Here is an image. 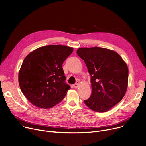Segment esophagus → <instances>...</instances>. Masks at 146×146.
<instances>
[{"label": "esophagus", "instance_id": "obj_1", "mask_svg": "<svg viewBox=\"0 0 146 146\" xmlns=\"http://www.w3.org/2000/svg\"><path fill=\"white\" fill-rule=\"evenodd\" d=\"M79 85H80V83H79V82L77 81V82H76V83H75V84L74 85V88H78V86H79Z\"/></svg>", "mask_w": 146, "mask_h": 146}]
</instances>
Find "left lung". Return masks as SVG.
Returning a JSON list of instances; mask_svg holds the SVG:
<instances>
[{
	"mask_svg": "<svg viewBox=\"0 0 146 146\" xmlns=\"http://www.w3.org/2000/svg\"><path fill=\"white\" fill-rule=\"evenodd\" d=\"M90 74L92 94L84 100L96 112H106L124 97L128 86L129 70L120 55L101 47L80 48L76 51Z\"/></svg>",
	"mask_w": 146,
	"mask_h": 146,
	"instance_id": "obj_1",
	"label": "left lung"
}]
</instances>
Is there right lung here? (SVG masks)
Returning <instances> with one entry per match:
<instances>
[{
    "label": "right lung",
    "instance_id": "1",
    "mask_svg": "<svg viewBox=\"0 0 146 146\" xmlns=\"http://www.w3.org/2000/svg\"><path fill=\"white\" fill-rule=\"evenodd\" d=\"M73 50L62 45H48L26 56L19 72V84L32 104L49 109L64 98L71 88L65 82L62 66Z\"/></svg>",
    "mask_w": 146,
    "mask_h": 146
}]
</instances>
